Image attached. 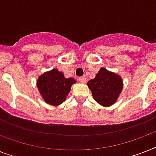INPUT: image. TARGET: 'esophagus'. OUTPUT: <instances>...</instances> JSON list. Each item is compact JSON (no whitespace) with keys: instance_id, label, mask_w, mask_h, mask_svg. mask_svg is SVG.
<instances>
[{"instance_id":"1","label":"esophagus","mask_w":156,"mask_h":156,"mask_svg":"<svg viewBox=\"0 0 156 156\" xmlns=\"http://www.w3.org/2000/svg\"><path fill=\"white\" fill-rule=\"evenodd\" d=\"M78 80H79L80 83H85L86 81H87V78H86L85 77H80V78H78Z\"/></svg>"}]
</instances>
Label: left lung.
Segmentation results:
<instances>
[{
	"label": "left lung",
	"mask_w": 156,
	"mask_h": 156,
	"mask_svg": "<svg viewBox=\"0 0 156 156\" xmlns=\"http://www.w3.org/2000/svg\"><path fill=\"white\" fill-rule=\"evenodd\" d=\"M93 98L102 106H110L116 102L123 87L120 76L101 68L95 78L87 83Z\"/></svg>",
	"instance_id": "1"
}]
</instances>
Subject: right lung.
Returning <instances> with one entry per match:
<instances>
[{
  "label": "right lung",
  "mask_w": 156,
  "mask_h": 156,
  "mask_svg": "<svg viewBox=\"0 0 156 156\" xmlns=\"http://www.w3.org/2000/svg\"><path fill=\"white\" fill-rule=\"evenodd\" d=\"M73 83V78H65L63 73L54 69L38 78L37 87L45 102L56 106L66 100Z\"/></svg>",
  "instance_id": "obj_1"
}]
</instances>
